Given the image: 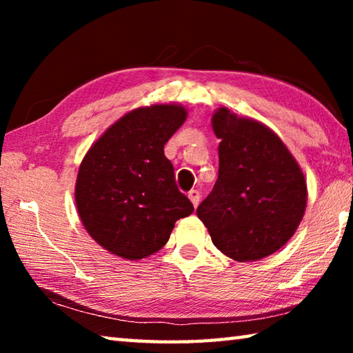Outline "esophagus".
Wrapping results in <instances>:
<instances>
[{
	"label": "esophagus",
	"mask_w": 353,
	"mask_h": 353,
	"mask_svg": "<svg viewBox=\"0 0 353 353\" xmlns=\"http://www.w3.org/2000/svg\"><path fill=\"white\" fill-rule=\"evenodd\" d=\"M188 198H190V201H191V204L194 205V208L199 205V201H201V194H199V191L198 190H191L190 193H188Z\"/></svg>",
	"instance_id": "1"
}]
</instances>
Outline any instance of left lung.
Returning <instances> with one entry per match:
<instances>
[{
	"label": "left lung",
	"mask_w": 353,
	"mask_h": 353,
	"mask_svg": "<svg viewBox=\"0 0 353 353\" xmlns=\"http://www.w3.org/2000/svg\"><path fill=\"white\" fill-rule=\"evenodd\" d=\"M212 128L221 140L218 181L196 213L224 255L261 260L285 246L301 224L305 176L279 135L256 119L219 107Z\"/></svg>",
	"instance_id": "1"
}]
</instances>
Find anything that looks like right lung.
<instances>
[{"mask_svg":"<svg viewBox=\"0 0 353 353\" xmlns=\"http://www.w3.org/2000/svg\"><path fill=\"white\" fill-rule=\"evenodd\" d=\"M187 119L181 104L126 113L88 149L74 199L83 227L99 246L126 260L162 249L193 204L176 185L163 146Z\"/></svg>","mask_w":353,"mask_h":353,"instance_id":"obj_1","label":"right lung"}]
</instances>
